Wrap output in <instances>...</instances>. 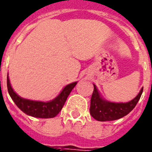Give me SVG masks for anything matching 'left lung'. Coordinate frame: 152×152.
I'll return each instance as SVG.
<instances>
[{"label": "left lung", "instance_id": "8db88e82", "mask_svg": "<svg viewBox=\"0 0 152 152\" xmlns=\"http://www.w3.org/2000/svg\"><path fill=\"white\" fill-rule=\"evenodd\" d=\"M143 88L140 91L137 97L126 103H115L108 102L102 97L94 84L93 94L91 96L90 113L94 119L97 121H112L121 119L131 112L142 94Z\"/></svg>", "mask_w": 152, "mask_h": 152}]
</instances>
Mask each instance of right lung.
<instances>
[{
  "instance_id": "1",
  "label": "right lung",
  "mask_w": 152,
  "mask_h": 152,
  "mask_svg": "<svg viewBox=\"0 0 152 152\" xmlns=\"http://www.w3.org/2000/svg\"><path fill=\"white\" fill-rule=\"evenodd\" d=\"M76 83L77 82L68 84L64 87L61 93L59 94V95L55 97V99L50 102H44L25 99L19 97L13 91L11 86L8 74L7 76V87H8V94L13 100V102L18 106V108H20L21 110L28 115L37 117V118H42V119L54 118L58 114L65 104L68 96L69 95V94L71 93V91L76 86Z\"/></svg>"
}]
</instances>
